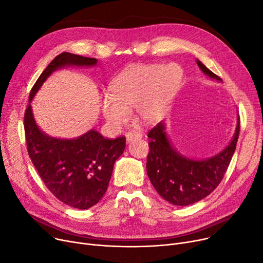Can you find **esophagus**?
I'll return each instance as SVG.
<instances>
[{
    "label": "esophagus",
    "mask_w": 263,
    "mask_h": 263,
    "mask_svg": "<svg viewBox=\"0 0 263 263\" xmlns=\"http://www.w3.org/2000/svg\"><path fill=\"white\" fill-rule=\"evenodd\" d=\"M126 140L127 142H130L133 139H140L142 138V134L140 133H137V132H129V133H126Z\"/></svg>",
    "instance_id": "obj_1"
}]
</instances>
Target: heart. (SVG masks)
<instances>
[{
    "label": "heart",
    "instance_id": "obj_1",
    "mask_svg": "<svg viewBox=\"0 0 263 263\" xmlns=\"http://www.w3.org/2000/svg\"><path fill=\"white\" fill-rule=\"evenodd\" d=\"M181 77V67L174 63L127 67L111 81L109 95L102 99L105 120L118 128L128 122L129 110L134 108L141 123H156L166 111Z\"/></svg>",
    "mask_w": 263,
    "mask_h": 263
}]
</instances>
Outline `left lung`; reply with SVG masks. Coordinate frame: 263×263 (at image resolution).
I'll return each mask as SVG.
<instances>
[{"mask_svg":"<svg viewBox=\"0 0 263 263\" xmlns=\"http://www.w3.org/2000/svg\"><path fill=\"white\" fill-rule=\"evenodd\" d=\"M197 64L208 77L221 81L201 62ZM164 122L148 132L149 152L146 173L156 192L174 205H190L209 196L226 173L235 151L240 133V118L230 143L221 152L206 159H191L181 155L168 139Z\"/></svg>","mask_w":263,"mask_h":263,"instance_id":"8db88e82","label":"left lung"}]
</instances>
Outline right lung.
Wrapping results in <instances>:
<instances>
[{
	"label": "right lung",
	"mask_w": 263,
	"mask_h": 263,
	"mask_svg": "<svg viewBox=\"0 0 263 263\" xmlns=\"http://www.w3.org/2000/svg\"><path fill=\"white\" fill-rule=\"evenodd\" d=\"M96 64V59L69 52L55 57L33 85L24 114L28 153L34 167L53 196L63 203L79 210L95 205L105 195L115 162L126 145V138L106 139L95 129L74 139L53 138L37 126L31 102L54 70L65 66Z\"/></svg>",
	"instance_id": "1"
}]
</instances>
